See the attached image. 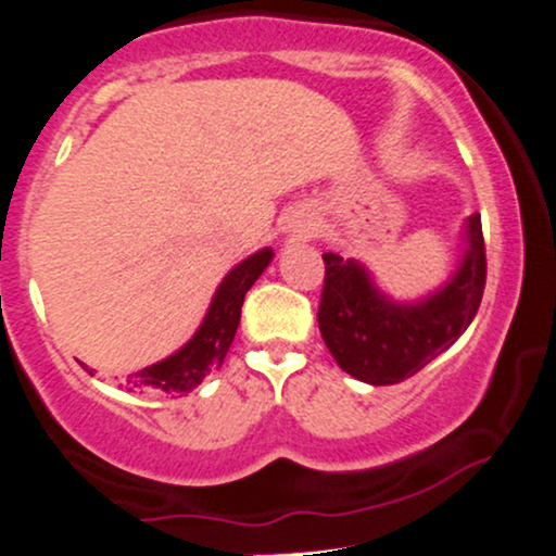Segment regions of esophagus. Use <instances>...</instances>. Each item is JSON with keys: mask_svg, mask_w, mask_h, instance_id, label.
I'll use <instances>...</instances> for the list:
<instances>
[{"mask_svg": "<svg viewBox=\"0 0 556 556\" xmlns=\"http://www.w3.org/2000/svg\"><path fill=\"white\" fill-rule=\"evenodd\" d=\"M312 231H315V224H312V220H296V226H293V233H296V237H312Z\"/></svg>", "mask_w": 556, "mask_h": 556, "instance_id": "esophagus-1", "label": "esophagus"}]
</instances>
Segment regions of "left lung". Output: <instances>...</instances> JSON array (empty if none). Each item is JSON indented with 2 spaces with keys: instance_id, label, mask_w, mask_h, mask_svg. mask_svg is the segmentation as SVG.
<instances>
[{
  "instance_id": "8db88e82",
  "label": "left lung",
  "mask_w": 556,
  "mask_h": 556,
  "mask_svg": "<svg viewBox=\"0 0 556 556\" xmlns=\"http://www.w3.org/2000/svg\"><path fill=\"white\" fill-rule=\"evenodd\" d=\"M460 263L440 289L395 302L358 260L325 252V289L317 323L338 367L367 384H395L445 354L479 312L486 283L481 215L463 226Z\"/></svg>"
}]
</instances>
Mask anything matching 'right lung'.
Segmentation results:
<instances>
[{
	"instance_id": "add662e5",
	"label": "right lung",
	"mask_w": 556,
	"mask_h": 556,
	"mask_svg": "<svg viewBox=\"0 0 556 556\" xmlns=\"http://www.w3.org/2000/svg\"><path fill=\"white\" fill-rule=\"evenodd\" d=\"M273 250L250 254L247 260L233 267L228 276L220 280V286L213 293V302L207 306L205 317H202L200 328L194 336L166 356L163 362L150 364V367L127 375L129 390H142V393H166V395H187L192 393L198 384L205 380L215 369H220L224 358L231 349L233 336H237L241 304H244L247 291L252 289L254 280L265 273L270 265Z\"/></svg>"
}]
</instances>
